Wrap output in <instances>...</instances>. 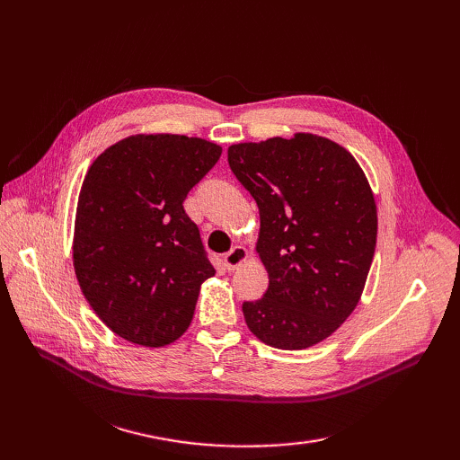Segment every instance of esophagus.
Wrapping results in <instances>:
<instances>
[{
  "mask_svg": "<svg viewBox=\"0 0 460 460\" xmlns=\"http://www.w3.org/2000/svg\"><path fill=\"white\" fill-rule=\"evenodd\" d=\"M247 257H249V253H247V249L245 247H242V245H235L232 252H228L226 255H225V267L228 269V270H235L240 267V264H243L245 261H247Z\"/></svg>",
  "mask_w": 460,
  "mask_h": 460,
  "instance_id": "obj_1",
  "label": "esophagus"
}]
</instances>
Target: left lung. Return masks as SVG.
Segmentation results:
<instances>
[{
    "label": "left lung",
    "instance_id": "1",
    "mask_svg": "<svg viewBox=\"0 0 460 460\" xmlns=\"http://www.w3.org/2000/svg\"><path fill=\"white\" fill-rule=\"evenodd\" d=\"M228 163L257 201L269 272L264 296L242 307L247 328L286 351L324 341L355 311L374 257L378 211L363 169L311 132L234 144Z\"/></svg>",
    "mask_w": 460,
    "mask_h": 460
}]
</instances>
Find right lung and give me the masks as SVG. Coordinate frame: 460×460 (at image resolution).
I'll return each instance as SVG.
<instances>
[{
  "instance_id": "obj_1",
  "label": "right lung",
  "mask_w": 460,
  "mask_h": 460,
  "mask_svg": "<svg viewBox=\"0 0 460 460\" xmlns=\"http://www.w3.org/2000/svg\"><path fill=\"white\" fill-rule=\"evenodd\" d=\"M222 147L180 134H134L107 147L80 188L73 262L82 294L117 336L163 347L188 330L215 274L188 191Z\"/></svg>"
}]
</instances>
